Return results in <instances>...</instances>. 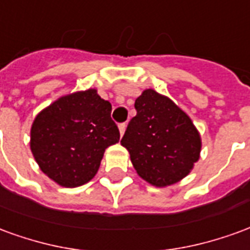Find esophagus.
<instances>
[{
  "mask_svg": "<svg viewBox=\"0 0 250 250\" xmlns=\"http://www.w3.org/2000/svg\"><path fill=\"white\" fill-rule=\"evenodd\" d=\"M125 127H127V125L125 123H120L119 125V131H120V135H123L125 131Z\"/></svg>",
  "mask_w": 250,
  "mask_h": 250,
  "instance_id": "obj_1",
  "label": "esophagus"
}]
</instances>
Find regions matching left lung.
Returning a JSON list of instances; mask_svg holds the SVG:
<instances>
[{"instance_id": "left-lung-1", "label": "left lung", "mask_w": 250, "mask_h": 250, "mask_svg": "<svg viewBox=\"0 0 250 250\" xmlns=\"http://www.w3.org/2000/svg\"><path fill=\"white\" fill-rule=\"evenodd\" d=\"M135 109L120 143L136 173L157 188L177 184L199 159V132L173 100L154 89L142 92Z\"/></svg>"}]
</instances>
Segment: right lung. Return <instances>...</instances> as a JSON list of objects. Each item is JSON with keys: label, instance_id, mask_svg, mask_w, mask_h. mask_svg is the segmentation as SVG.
<instances>
[{"label": "right lung", "instance_id": "right-lung-1", "mask_svg": "<svg viewBox=\"0 0 250 250\" xmlns=\"http://www.w3.org/2000/svg\"><path fill=\"white\" fill-rule=\"evenodd\" d=\"M111 109L96 89L66 95L42 109L30 130V150L41 171L64 188L89 182L105 148L119 142Z\"/></svg>", "mask_w": 250, "mask_h": 250}]
</instances>
